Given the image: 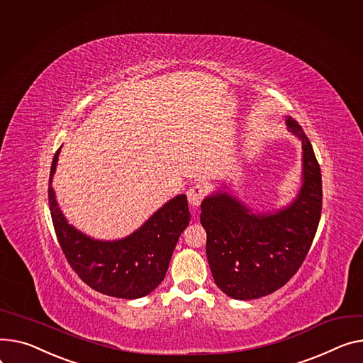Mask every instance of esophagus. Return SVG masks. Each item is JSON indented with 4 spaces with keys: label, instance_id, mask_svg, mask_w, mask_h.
Masks as SVG:
<instances>
[{
    "label": "esophagus",
    "instance_id": "obj_1",
    "mask_svg": "<svg viewBox=\"0 0 363 363\" xmlns=\"http://www.w3.org/2000/svg\"><path fill=\"white\" fill-rule=\"evenodd\" d=\"M206 194H207V186H204L203 184H194L186 191L188 201L192 207H199L201 204V201L204 200Z\"/></svg>",
    "mask_w": 363,
    "mask_h": 363
}]
</instances>
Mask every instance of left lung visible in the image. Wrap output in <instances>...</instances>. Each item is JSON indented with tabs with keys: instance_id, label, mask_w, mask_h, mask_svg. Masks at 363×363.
<instances>
[{
	"instance_id": "left-lung-1",
	"label": "left lung",
	"mask_w": 363,
	"mask_h": 363,
	"mask_svg": "<svg viewBox=\"0 0 363 363\" xmlns=\"http://www.w3.org/2000/svg\"><path fill=\"white\" fill-rule=\"evenodd\" d=\"M287 130L302 141V186L298 197L274 213H252L228 192L201 203L206 252L217 287L233 299H257L276 292L302 265L317 233L321 207V169L311 141L295 119Z\"/></svg>"
}]
</instances>
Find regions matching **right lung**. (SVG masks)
Returning a JSON list of instances; mask_svg holds the SVG:
<instances>
[{
  "mask_svg": "<svg viewBox=\"0 0 363 363\" xmlns=\"http://www.w3.org/2000/svg\"><path fill=\"white\" fill-rule=\"evenodd\" d=\"M60 152L61 149L52 160L48 199L58 242L71 269L87 286L104 295L123 299L149 295L164 279L178 239L189 223L186 196L169 200L124 239H93L68 225L55 200L52 177Z\"/></svg>",
  "mask_w": 363,
  "mask_h": 363,
  "instance_id": "add662e5",
  "label": "right lung"
}]
</instances>
